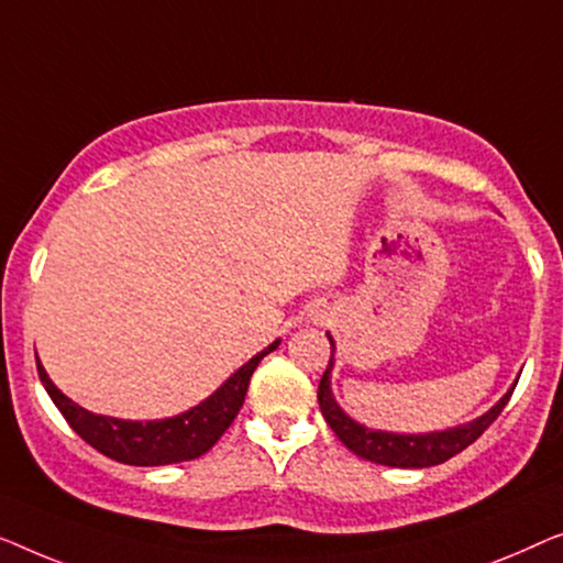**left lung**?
I'll list each match as a JSON object with an SVG mask.
<instances>
[{
  "mask_svg": "<svg viewBox=\"0 0 563 563\" xmlns=\"http://www.w3.org/2000/svg\"><path fill=\"white\" fill-rule=\"evenodd\" d=\"M331 342V357L327 364V372H323L319 383V406L321 413L331 426V431L336 433L339 441L344 443L346 449L354 451L360 459H367V462L385 464V466H398V470H423V466L443 464L446 459L456 456L459 451H464L470 443L477 441L482 433H485L497 416L503 413V408L508 406L512 390L503 395L500 400L495 402L493 408L487 410L485 416L474 418L472 423L456 426V429L446 431H431V433H390V431H372L367 426H362L344 413L339 408V402L331 395V369H334V339L329 336Z\"/></svg>",
  "mask_w": 563,
  "mask_h": 563,
  "instance_id": "8db88e82",
  "label": "left lung"
}]
</instances>
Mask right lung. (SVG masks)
<instances>
[{"label": "right lung", "instance_id": "right-lung-1", "mask_svg": "<svg viewBox=\"0 0 563 563\" xmlns=\"http://www.w3.org/2000/svg\"><path fill=\"white\" fill-rule=\"evenodd\" d=\"M278 344L280 339H275L267 350L257 352L255 357L247 364H242L217 393L209 395L199 406L180 416L163 418V421L142 423L122 421V418L112 416H97L66 398L53 385V379L47 377L41 360H37V375H41V383L45 385L55 408L60 410L70 429L86 443H91L93 449L109 459H114V462L132 466H163L199 459L221 439V433L232 426L236 413H240L252 372L257 369V364L265 354L278 350Z\"/></svg>", "mask_w": 563, "mask_h": 563}]
</instances>
